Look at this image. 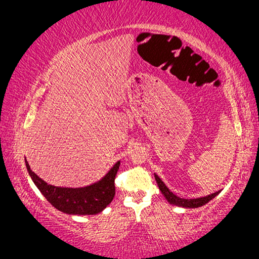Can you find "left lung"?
Instances as JSON below:
<instances>
[{
  "instance_id": "8db88e82",
  "label": "left lung",
  "mask_w": 259,
  "mask_h": 259,
  "mask_svg": "<svg viewBox=\"0 0 259 259\" xmlns=\"http://www.w3.org/2000/svg\"><path fill=\"white\" fill-rule=\"evenodd\" d=\"M154 178H155V180H157L159 190L161 191V193L164 194V197L166 198V199H167L168 203L172 204V205H176V206H180V207H185V208L200 207V206H203V205L207 204L208 201L213 199V198L215 196H218V193L221 192V191H218V192L208 194V196H205V197L194 198V199H185V198H180L178 196H176V194L173 193L172 191L165 185L164 182H162V180L159 178L157 175H154Z\"/></svg>"
}]
</instances>
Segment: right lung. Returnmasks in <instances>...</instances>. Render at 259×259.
<instances>
[{"label":"right lung","mask_w":259,"mask_h":259,"mask_svg":"<svg viewBox=\"0 0 259 259\" xmlns=\"http://www.w3.org/2000/svg\"><path fill=\"white\" fill-rule=\"evenodd\" d=\"M28 173L35 185L44 194L46 199L55 208L68 214H97L111 204L115 196L114 179L118 173L120 161L109 169L107 175L99 182L84 187H59L49 185L42 180L36 173L30 169L26 160Z\"/></svg>","instance_id":"right-lung-1"}]
</instances>
